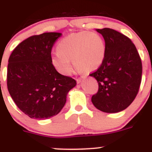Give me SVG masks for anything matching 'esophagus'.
<instances>
[{
    "instance_id": "1",
    "label": "esophagus",
    "mask_w": 152,
    "mask_h": 152,
    "mask_svg": "<svg viewBox=\"0 0 152 152\" xmlns=\"http://www.w3.org/2000/svg\"><path fill=\"white\" fill-rule=\"evenodd\" d=\"M86 78V76H82V77H80V78H78V79H76V82H77L78 84H79V83L82 82V80L85 79Z\"/></svg>"
}]
</instances>
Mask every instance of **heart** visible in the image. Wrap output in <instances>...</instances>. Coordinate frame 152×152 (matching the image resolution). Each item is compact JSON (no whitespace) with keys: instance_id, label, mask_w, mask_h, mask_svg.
<instances>
[{"instance_id":"1","label":"heart","mask_w":152,"mask_h":152,"mask_svg":"<svg viewBox=\"0 0 152 152\" xmlns=\"http://www.w3.org/2000/svg\"><path fill=\"white\" fill-rule=\"evenodd\" d=\"M57 52L51 57V64L59 73L68 76L73 70V62L79 70L94 71L105 61L106 42L100 34L89 31L73 33L63 38L57 45Z\"/></svg>"}]
</instances>
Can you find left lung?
I'll return each mask as SVG.
<instances>
[{
	"instance_id": "1",
	"label": "left lung",
	"mask_w": 152,
	"mask_h": 152,
	"mask_svg": "<svg viewBox=\"0 0 152 152\" xmlns=\"http://www.w3.org/2000/svg\"><path fill=\"white\" fill-rule=\"evenodd\" d=\"M106 42L103 64L89 76L98 83L91 102L97 110L115 113L127 108L138 94L142 66L137 49L127 37L111 28L96 29Z\"/></svg>"
}]
</instances>
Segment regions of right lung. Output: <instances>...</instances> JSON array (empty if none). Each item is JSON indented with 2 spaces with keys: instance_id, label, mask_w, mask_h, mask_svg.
I'll use <instances>...</instances> for the list:
<instances>
[{
  "instance_id": "1",
  "label": "right lung",
  "mask_w": 152,
  "mask_h": 152,
  "mask_svg": "<svg viewBox=\"0 0 152 152\" xmlns=\"http://www.w3.org/2000/svg\"><path fill=\"white\" fill-rule=\"evenodd\" d=\"M61 33L34 35L12 51L7 66V88L21 111L31 118H50L58 114L75 79L60 74L51 64V52Z\"/></svg>"
}]
</instances>
